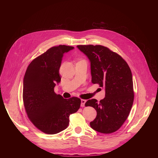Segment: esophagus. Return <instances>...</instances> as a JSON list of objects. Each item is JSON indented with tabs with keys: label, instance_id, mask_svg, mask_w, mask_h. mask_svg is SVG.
<instances>
[{
	"label": "esophagus",
	"instance_id": "obj_1",
	"mask_svg": "<svg viewBox=\"0 0 158 158\" xmlns=\"http://www.w3.org/2000/svg\"><path fill=\"white\" fill-rule=\"evenodd\" d=\"M86 102V100L85 99H82L81 100V107H84L85 106V104Z\"/></svg>",
	"mask_w": 158,
	"mask_h": 158
}]
</instances>
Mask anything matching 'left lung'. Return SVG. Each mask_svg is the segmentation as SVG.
Masks as SVG:
<instances>
[{"label":"left lung","mask_w":158,"mask_h":158,"mask_svg":"<svg viewBox=\"0 0 158 158\" xmlns=\"http://www.w3.org/2000/svg\"><path fill=\"white\" fill-rule=\"evenodd\" d=\"M77 48L91 62L92 82L105 89V98L99 102L88 100L97 116L90 126L95 131L109 134L118 130L127 118L134 101L131 71L117 53L100 45H79Z\"/></svg>","instance_id":"8db88e82"}]
</instances>
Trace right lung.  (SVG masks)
<instances>
[{"label": "right lung", "mask_w": 158, "mask_h": 158, "mask_svg": "<svg viewBox=\"0 0 158 158\" xmlns=\"http://www.w3.org/2000/svg\"><path fill=\"white\" fill-rule=\"evenodd\" d=\"M74 48L59 45L48 49L29 65L23 81V101L28 118L40 131L57 134L69 125V116L77 112L81 99H64L54 93L61 80L59 68L64 53Z\"/></svg>", "instance_id": "obj_1"}]
</instances>
